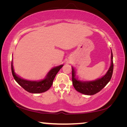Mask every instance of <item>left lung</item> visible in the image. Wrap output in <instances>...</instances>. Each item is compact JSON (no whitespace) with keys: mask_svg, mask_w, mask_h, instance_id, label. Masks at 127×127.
I'll use <instances>...</instances> for the list:
<instances>
[{"mask_svg":"<svg viewBox=\"0 0 127 127\" xmlns=\"http://www.w3.org/2000/svg\"><path fill=\"white\" fill-rule=\"evenodd\" d=\"M113 53L111 51V65L106 73L95 81H81L76 77V70L72 67V83L76 91L87 95H93L100 92L110 81L113 72Z\"/></svg>","mask_w":127,"mask_h":127,"instance_id":"obj_1","label":"left lung"}]
</instances>
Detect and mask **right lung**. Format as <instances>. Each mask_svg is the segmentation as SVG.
I'll return each mask as SVG.
<instances>
[{"instance_id":"obj_1","label":"right lung","mask_w":127,"mask_h":127,"mask_svg":"<svg viewBox=\"0 0 127 127\" xmlns=\"http://www.w3.org/2000/svg\"><path fill=\"white\" fill-rule=\"evenodd\" d=\"M63 65L55 66L53 68L48 72L45 78L42 80L39 81H32L26 80V79L21 78L17 76L15 73L13 66V61H12L11 69L12 75L17 83L20 85L23 89L26 91L32 94H39L44 92L50 89L53 85V82L55 77L62 68Z\"/></svg>"}]
</instances>
